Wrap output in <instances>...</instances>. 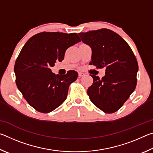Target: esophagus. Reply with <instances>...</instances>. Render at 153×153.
Here are the masks:
<instances>
[{
  "mask_svg": "<svg viewBox=\"0 0 153 153\" xmlns=\"http://www.w3.org/2000/svg\"><path fill=\"white\" fill-rule=\"evenodd\" d=\"M85 75V74H84L83 73V72H79L78 73V76H79V77H82V76H84Z\"/></svg>",
  "mask_w": 153,
  "mask_h": 153,
  "instance_id": "34e87169",
  "label": "esophagus"
}]
</instances>
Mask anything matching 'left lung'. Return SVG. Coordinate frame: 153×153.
I'll list each match as a JSON object with an SVG mask.
<instances>
[{
  "label": "left lung",
  "mask_w": 153,
  "mask_h": 153,
  "mask_svg": "<svg viewBox=\"0 0 153 153\" xmlns=\"http://www.w3.org/2000/svg\"><path fill=\"white\" fill-rule=\"evenodd\" d=\"M82 41L92 48L90 65L105 68L101 79L90 75L93 84L87 93L96 107L107 113L122 107L136 88L138 65L125 40L106 28L79 33Z\"/></svg>",
  "instance_id": "left-lung-1"
}]
</instances>
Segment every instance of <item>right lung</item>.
Masks as SVG:
<instances>
[{
    "instance_id": "obj_1",
    "label": "right lung",
    "mask_w": 153,
    "mask_h": 153,
    "mask_svg": "<svg viewBox=\"0 0 153 153\" xmlns=\"http://www.w3.org/2000/svg\"><path fill=\"white\" fill-rule=\"evenodd\" d=\"M81 41L76 33H38L27 41L15 61V82L30 106L40 113L51 112L67 98L69 86L78 74L56 75L51 67L63 60L67 48Z\"/></svg>"
}]
</instances>
